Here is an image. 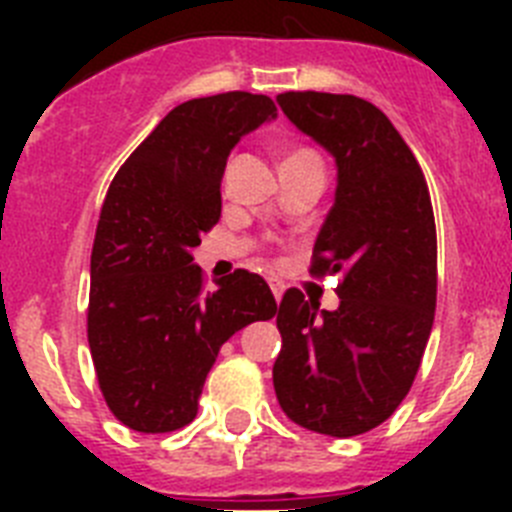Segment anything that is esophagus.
Listing matches in <instances>:
<instances>
[{
    "label": "esophagus",
    "instance_id": "esophagus-1",
    "mask_svg": "<svg viewBox=\"0 0 512 512\" xmlns=\"http://www.w3.org/2000/svg\"><path fill=\"white\" fill-rule=\"evenodd\" d=\"M269 287H271V292H274V297H277V302L282 300V295H284V284L279 282V279H269Z\"/></svg>",
    "mask_w": 512,
    "mask_h": 512
}]
</instances>
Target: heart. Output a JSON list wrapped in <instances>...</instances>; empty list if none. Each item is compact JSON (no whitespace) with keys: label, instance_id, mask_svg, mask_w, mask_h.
Returning <instances> with one entry per match:
<instances>
[{"label":"heart","instance_id":"1","mask_svg":"<svg viewBox=\"0 0 512 512\" xmlns=\"http://www.w3.org/2000/svg\"><path fill=\"white\" fill-rule=\"evenodd\" d=\"M295 158H318V156H315L312 151H307V148H300V151H289L284 161H295Z\"/></svg>","mask_w":512,"mask_h":512}]
</instances>
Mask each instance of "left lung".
<instances>
[{"label": "left lung", "instance_id": "1", "mask_svg": "<svg viewBox=\"0 0 512 512\" xmlns=\"http://www.w3.org/2000/svg\"><path fill=\"white\" fill-rule=\"evenodd\" d=\"M289 122L336 161V197L312 248V274H338V307L289 289L277 315L274 392L307 431H372L397 410L436 312V223L413 151L379 107L354 94L287 92Z\"/></svg>", "mask_w": 512, "mask_h": 512}]
</instances>
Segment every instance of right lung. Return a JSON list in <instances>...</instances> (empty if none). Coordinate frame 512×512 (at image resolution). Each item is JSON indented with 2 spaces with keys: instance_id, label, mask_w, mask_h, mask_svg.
Segmentation results:
<instances>
[{
  "instance_id": "1",
  "label": "right lung",
  "mask_w": 512,
  "mask_h": 512,
  "mask_svg": "<svg viewBox=\"0 0 512 512\" xmlns=\"http://www.w3.org/2000/svg\"><path fill=\"white\" fill-rule=\"evenodd\" d=\"M274 117L264 94L189 99L112 179L92 248L89 348L104 400L133 431L192 423L220 346L277 312L269 284L243 269L205 292L192 256L220 220L230 151Z\"/></svg>"
}]
</instances>
